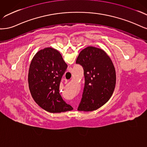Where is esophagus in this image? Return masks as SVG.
Returning a JSON list of instances; mask_svg holds the SVG:
<instances>
[{"instance_id": "34e87169", "label": "esophagus", "mask_w": 147, "mask_h": 147, "mask_svg": "<svg viewBox=\"0 0 147 147\" xmlns=\"http://www.w3.org/2000/svg\"><path fill=\"white\" fill-rule=\"evenodd\" d=\"M64 79V80H66V79Z\"/></svg>"}]
</instances>
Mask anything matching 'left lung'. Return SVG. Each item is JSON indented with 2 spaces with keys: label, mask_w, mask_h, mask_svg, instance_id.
<instances>
[{
  "label": "left lung",
  "mask_w": 147,
  "mask_h": 147,
  "mask_svg": "<svg viewBox=\"0 0 147 147\" xmlns=\"http://www.w3.org/2000/svg\"><path fill=\"white\" fill-rule=\"evenodd\" d=\"M84 69L85 84L78 110L98 109L108 101L114 90L116 73L112 61L103 50L89 46L79 53L76 60Z\"/></svg>",
  "instance_id": "8db88e82"
}]
</instances>
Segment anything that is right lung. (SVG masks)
Masks as SVG:
<instances>
[{"mask_svg":"<svg viewBox=\"0 0 147 147\" xmlns=\"http://www.w3.org/2000/svg\"><path fill=\"white\" fill-rule=\"evenodd\" d=\"M67 67L60 53L52 48L39 51L33 58L28 75L29 87L35 101L43 109L52 113L73 109L59 93Z\"/></svg>","mask_w":147,"mask_h":147,"instance_id":"obj_1","label":"right lung"}]
</instances>
